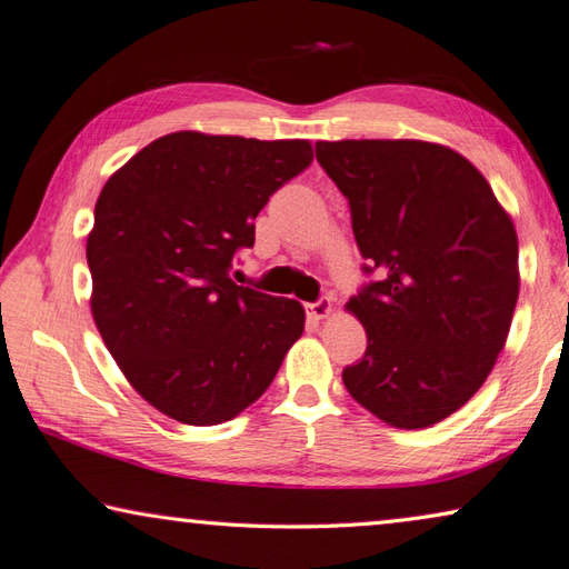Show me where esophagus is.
Wrapping results in <instances>:
<instances>
[{
  "mask_svg": "<svg viewBox=\"0 0 569 569\" xmlns=\"http://www.w3.org/2000/svg\"><path fill=\"white\" fill-rule=\"evenodd\" d=\"M308 312L316 320H322V318H328L330 312H332V298L330 296H322L320 300H316V303H310L308 306Z\"/></svg>",
  "mask_w": 569,
  "mask_h": 569,
  "instance_id": "1",
  "label": "esophagus"
}]
</instances>
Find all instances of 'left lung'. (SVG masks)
<instances>
[{
  "label": "left lung",
  "instance_id": "obj_1",
  "mask_svg": "<svg viewBox=\"0 0 569 569\" xmlns=\"http://www.w3.org/2000/svg\"><path fill=\"white\" fill-rule=\"evenodd\" d=\"M352 212L365 271L349 298L367 352L345 367L357 403L418 430L487 381L518 300V237L487 178L462 153L416 139L318 141Z\"/></svg>",
  "mask_w": 569,
  "mask_h": 569
}]
</instances>
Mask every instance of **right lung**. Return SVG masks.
<instances>
[{
  "label": "right lung",
  "instance_id": "right-lung-1",
  "mask_svg": "<svg viewBox=\"0 0 569 569\" xmlns=\"http://www.w3.org/2000/svg\"><path fill=\"white\" fill-rule=\"evenodd\" d=\"M306 139L176 131L107 180L88 234L92 318L143 401L186 426L232 420L269 389L306 310L229 278L253 220L306 171Z\"/></svg>",
  "mask_w": 569,
  "mask_h": 569
}]
</instances>
